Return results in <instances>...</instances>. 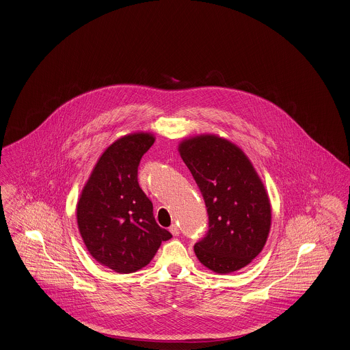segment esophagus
Masks as SVG:
<instances>
[{
	"mask_svg": "<svg viewBox=\"0 0 350 350\" xmlns=\"http://www.w3.org/2000/svg\"><path fill=\"white\" fill-rule=\"evenodd\" d=\"M169 231L172 232L173 236H178V233H180V228H178V226H177V224H172V226H170V228H169Z\"/></svg>",
	"mask_w": 350,
	"mask_h": 350,
	"instance_id": "obj_1",
	"label": "esophagus"
}]
</instances>
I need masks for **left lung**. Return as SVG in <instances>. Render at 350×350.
Here are the masks:
<instances>
[{
	"label": "left lung",
	"instance_id": "left-lung-1",
	"mask_svg": "<svg viewBox=\"0 0 350 350\" xmlns=\"http://www.w3.org/2000/svg\"><path fill=\"white\" fill-rule=\"evenodd\" d=\"M180 154L204 197L208 231L194 244L198 260L230 273L263 250L271 226L266 189L245 154L227 139L200 135L180 145Z\"/></svg>",
	"mask_w": 350,
	"mask_h": 350
}]
</instances>
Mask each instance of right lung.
I'll return each mask as SVG.
<instances>
[{
	"instance_id": "obj_1",
	"label": "right lung",
	"mask_w": 350,
	"mask_h": 350,
	"mask_svg": "<svg viewBox=\"0 0 350 350\" xmlns=\"http://www.w3.org/2000/svg\"><path fill=\"white\" fill-rule=\"evenodd\" d=\"M154 144L146 133L116 141L96 162L78 202L83 241L100 265L119 273L141 270L172 233L157 224L153 202L138 184L142 156Z\"/></svg>"
}]
</instances>
